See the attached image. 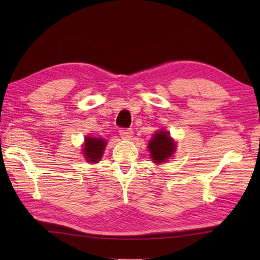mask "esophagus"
Wrapping results in <instances>:
<instances>
[{
    "label": "esophagus",
    "mask_w": 260,
    "mask_h": 260,
    "mask_svg": "<svg viewBox=\"0 0 260 260\" xmlns=\"http://www.w3.org/2000/svg\"><path fill=\"white\" fill-rule=\"evenodd\" d=\"M119 135L123 140H129L132 135H133V131H132L131 128H120Z\"/></svg>",
    "instance_id": "obj_1"
}]
</instances>
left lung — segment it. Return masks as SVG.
I'll return each mask as SVG.
<instances>
[{
  "instance_id": "1",
  "label": "left lung",
  "mask_w": 260,
  "mask_h": 260,
  "mask_svg": "<svg viewBox=\"0 0 260 260\" xmlns=\"http://www.w3.org/2000/svg\"><path fill=\"white\" fill-rule=\"evenodd\" d=\"M151 156L155 163H162L172 155L175 151L174 142L171 140L169 132L158 131L154 134L152 141L148 143Z\"/></svg>"
}]
</instances>
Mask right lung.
<instances>
[{"instance_id": "obj_1", "label": "right lung", "mask_w": 260, "mask_h": 260, "mask_svg": "<svg viewBox=\"0 0 260 260\" xmlns=\"http://www.w3.org/2000/svg\"><path fill=\"white\" fill-rule=\"evenodd\" d=\"M84 154L86 159L90 163L98 162L103 156L104 148L106 147V142L103 139H96V137L87 136L85 140Z\"/></svg>"}]
</instances>
